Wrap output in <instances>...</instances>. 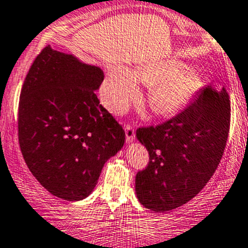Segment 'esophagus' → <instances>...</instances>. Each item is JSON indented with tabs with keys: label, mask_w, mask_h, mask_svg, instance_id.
Segmentation results:
<instances>
[{
	"label": "esophagus",
	"mask_w": 248,
	"mask_h": 248,
	"mask_svg": "<svg viewBox=\"0 0 248 248\" xmlns=\"http://www.w3.org/2000/svg\"><path fill=\"white\" fill-rule=\"evenodd\" d=\"M124 131H126V140L128 141V143L136 138V129H134L133 124H127L126 126H124Z\"/></svg>",
	"instance_id": "esophagus-1"
}]
</instances>
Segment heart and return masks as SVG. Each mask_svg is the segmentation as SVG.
I'll return each mask as SVG.
<instances>
[{
	"instance_id": "obj_1",
	"label": "heart",
	"mask_w": 248,
	"mask_h": 248,
	"mask_svg": "<svg viewBox=\"0 0 248 248\" xmlns=\"http://www.w3.org/2000/svg\"><path fill=\"white\" fill-rule=\"evenodd\" d=\"M139 82L150 86L148 100L151 110L160 116L179 114L198 92L200 78L179 62H157L134 70L116 66L108 74L102 97L111 111L121 114L140 94Z\"/></svg>"
}]
</instances>
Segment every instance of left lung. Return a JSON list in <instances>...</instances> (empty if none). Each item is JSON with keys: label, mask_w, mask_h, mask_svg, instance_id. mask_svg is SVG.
I'll use <instances>...</instances> for the list:
<instances>
[{"label": "left lung", "mask_w": 248, "mask_h": 248, "mask_svg": "<svg viewBox=\"0 0 248 248\" xmlns=\"http://www.w3.org/2000/svg\"><path fill=\"white\" fill-rule=\"evenodd\" d=\"M229 128V94L212 86L172 119L139 127L137 139L149 151L148 166L136 175L141 205L165 212L195 198L219 165Z\"/></svg>", "instance_id": "left-lung-1"}]
</instances>
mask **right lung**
<instances>
[{"label":"right lung","mask_w":248,"mask_h":248,"mask_svg":"<svg viewBox=\"0 0 248 248\" xmlns=\"http://www.w3.org/2000/svg\"><path fill=\"white\" fill-rule=\"evenodd\" d=\"M103 80L98 66L47 46L24 81L19 145L33 177L57 198H87L104 163L124 146V128L95 94Z\"/></svg>","instance_id":"add662e5"}]
</instances>
